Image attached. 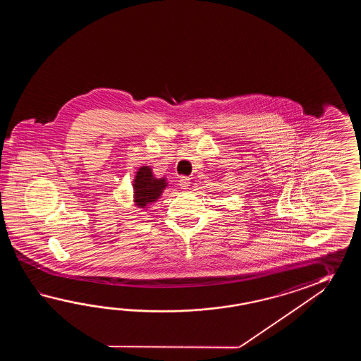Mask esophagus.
I'll list each match as a JSON object with an SVG mask.
<instances>
[{
	"label": "esophagus",
	"instance_id": "34e87169",
	"mask_svg": "<svg viewBox=\"0 0 361 361\" xmlns=\"http://www.w3.org/2000/svg\"><path fill=\"white\" fill-rule=\"evenodd\" d=\"M190 184H191V180H190L188 177H180V179H179V185L183 190H187L190 187Z\"/></svg>",
	"mask_w": 361,
	"mask_h": 361
}]
</instances>
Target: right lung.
Wrapping results in <instances>:
<instances>
[{
	"mask_svg": "<svg viewBox=\"0 0 361 361\" xmlns=\"http://www.w3.org/2000/svg\"><path fill=\"white\" fill-rule=\"evenodd\" d=\"M166 185V178L154 177L149 166L139 168L133 183L135 205L138 207H146L157 201Z\"/></svg>",
	"mask_w": 361,
	"mask_h": 361,
	"instance_id": "1",
	"label": "right lung"
}]
</instances>
